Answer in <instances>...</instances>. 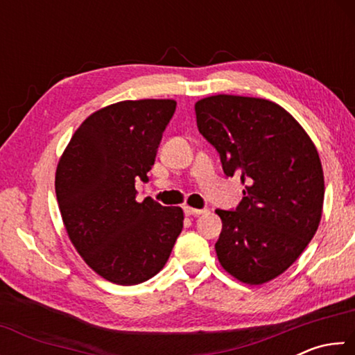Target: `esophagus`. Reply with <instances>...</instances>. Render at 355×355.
<instances>
[{"instance_id":"34e87169","label":"esophagus","mask_w":355,"mask_h":355,"mask_svg":"<svg viewBox=\"0 0 355 355\" xmlns=\"http://www.w3.org/2000/svg\"><path fill=\"white\" fill-rule=\"evenodd\" d=\"M183 211L186 216H200L207 211V209H199V208H191V207H183Z\"/></svg>"}]
</instances>
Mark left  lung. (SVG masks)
<instances>
[{
  "instance_id": "1",
  "label": "left lung",
  "mask_w": 355,
  "mask_h": 355,
  "mask_svg": "<svg viewBox=\"0 0 355 355\" xmlns=\"http://www.w3.org/2000/svg\"><path fill=\"white\" fill-rule=\"evenodd\" d=\"M196 117L225 175L239 173L245 184L235 209H216V254L233 277L266 284L297 260L320 225V155L296 119L269 100L213 95L197 101Z\"/></svg>"
}]
</instances>
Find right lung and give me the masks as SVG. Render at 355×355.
<instances>
[{
    "label": "right lung",
    "mask_w": 355,
    "mask_h": 355,
    "mask_svg": "<svg viewBox=\"0 0 355 355\" xmlns=\"http://www.w3.org/2000/svg\"><path fill=\"white\" fill-rule=\"evenodd\" d=\"M173 100H127L94 112L59 159L56 197L70 241L83 260L117 285L158 274L183 228V209L136 200L147 182Z\"/></svg>",
    "instance_id": "add662e5"
}]
</instances>
